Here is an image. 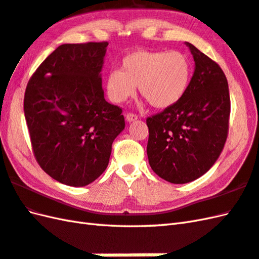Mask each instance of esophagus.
Wrapping results in <instances>:
<instances>
[{
	"mask_svg": "<svg viewBox=\"0 0 259 259\" xmlns=\"http://www.w3.org/2000/svg\"><path fill=\"white\" fill-rule=\"evenodd\" d=\"M125 117H126V120H127L128 123H132V122H134V120L137 119V115H135L133 113H127V114H126Z\"/></svg>",
	"mask_w": 259,
	"mask_h": 259,
	"instance_id": "obj_1",
	"label": "esophagus"
}]
</instances>
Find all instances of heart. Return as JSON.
<instances>
[{"label": "heart", "instance_id": "heart-1", "mask_svg": "<svg viewBox=\"0 0 259 259\" xmlns=\"http://www.w3.org/2000/svg\"><path fill=\"white\" fill-rule=\"evenodd\" d=\"M189 57L178 51H134L122 60L120 70L106 77V92L114 103H124L140 93L153 107L164 110L180 102L192 81Z\"/></svg>", "mask_w": 259, "mask_h": 259}]
</instances>
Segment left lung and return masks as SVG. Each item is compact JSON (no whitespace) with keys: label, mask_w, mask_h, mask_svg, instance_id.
<instances>
[{"label":"left lung","mask_w":259,"mask_h":259,"mask_svg":"<svg viewBox=\"0 0 259 259\" xmlns=\"http://www.w3.org/2000/svg\"><path fill=\"white\" fill-rule=\"evenodd\" d=\"M195 70L183 99L146 119L147 156L163 180L185 184L197 180L220 157L227 139L231 99L220 65L193 44Z\"/></svg>","instance_id":"obj_1"}]
</instances>
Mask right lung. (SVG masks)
<instances>
[{"label":"right lung","mask_w":259,"mask_h":259,"mask_svg":"<svg viewBox=\"0 0 259 259\" xmlns=\"http://www.w3.org/2000/svg\"><path fill=\"white\" fill-rule=\"evenodd\" d=\"M107 42L62 44L27 83L24 115L37 163L55 181L83 187L102 175L125 127L106 102L102 68Z\"/></svg>","instance_id":"add662e5"}]
</instances>
